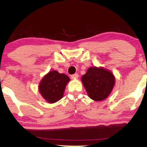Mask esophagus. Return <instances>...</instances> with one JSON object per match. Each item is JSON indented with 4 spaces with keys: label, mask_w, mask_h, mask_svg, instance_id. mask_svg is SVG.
Returning a JSON list of instances; mask_svg holds the SVG:
<instances>
[{
    "label": "esophagus",
    "mask_w": 147,
    "mask_h": 147,
    "mask_svg": "<svg viewBox=\"0 0 147 147\" xmlns=\"http://www.w3.org/2000/svg\"><path fill=\"white\" fill-rule=\"evenodd\" d=\"M71 78L72 79H77L79 78V75L78 73H75V74H73V75H72V76H71Z\"/></svg>",
    "instance_id": "1"
}]
</instances>
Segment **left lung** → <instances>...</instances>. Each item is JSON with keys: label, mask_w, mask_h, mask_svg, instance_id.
Returning a JSON list of instances; mask_svg holds the SVG:
<instances>
[{"label": "left lung", "mask_w": 147, "mask_h": 147, "mask_svg": "<svg viewBox=\"0 0 147 147\" xmlns=\"http://www.w3.org/2000/svg\"><path fill=\"white\" fill-rule=\"evenodd\" d=\"M82 81L89 96L98 101L104 100L111 94L115 84V78L109 70L92 67L82 77Z\"/></svg>", "instance_id": "8db88e82"}]
</instances>
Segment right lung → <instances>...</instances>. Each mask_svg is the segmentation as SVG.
<instances>
[{
    "mask_svg": "<svg viewBox=\"0 0 147 147\" xmlns=\"http://www.w3.org/2000/svg\"><path fill=\"white\" fill-rule=\"evenodd\" d=\"M69 77L57 71L49 72L44 76L39 84V92L49 103H55L63 97Z\"/></svg>",
    "mask_w": 147,
    "mask_h": 147,
    "instance_id": "obj_1",
    "label": "right lung"
}]
</instances>
